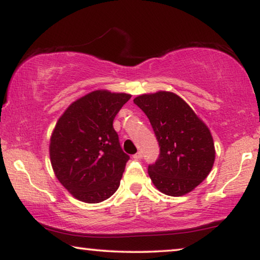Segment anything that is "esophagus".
<instances>
[{
	"instance_id": "esophagus-1",
	"label": "esophagus",
	"mask_w": 260,
	"mask_h": 260,
	"mask_svg": "<svg viewBox=\"0 0 260 260\" xmlns=\"http://www.w3.org/2000/svg\"><path fill=\"white\" fill-rule=\"evenodd\" d=\"M133 158H135V159H141V158H142V152L138 151L137 154H135V155L133 156Z\"/></svg>"
}]
</instances>
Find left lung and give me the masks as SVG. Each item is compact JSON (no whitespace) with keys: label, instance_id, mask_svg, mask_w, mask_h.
Here are the masks:
<instances>
[{"label":"left lung","instance_id":"obj_1","mask_svg":"<svg viewBox=\"0 0 260 260\" xmlns=\"http://www.w3.org/2000/svg\"><path fill=\"white\" fill-rule=\"evenodd\" d=\"M134 103L150 120L159 145L157 161L148 167L152 183L169 197L189 193L214 165L215 148L208 126L173 92L141 94Z\"/></svg>","mask_w":260,"mask_h":260}]
</instances>
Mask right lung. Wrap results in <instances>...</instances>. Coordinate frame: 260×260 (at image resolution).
<instances>
[{"mask_svg": "<svg viewBox=\"0 0 260 260\" xmlns=\"http://www.w3.org/2000/svg\"><path fill=\"white\" fill-rule=\"evenodd\" d=\"M130 98L92 91L73 102L56 122L49 142L52 168L78 200L98 204L118 189L130 157L120 148L112 123Z\"/></svg>", "mask_w": 260, "mask_h": 260, "instance_id": "obj_1", "label": "right lung"}]
</instances>
